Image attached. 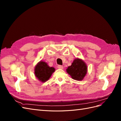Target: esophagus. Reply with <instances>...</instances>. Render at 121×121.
Segmentation results:
<instances>
[{
  "label": "esophagus",
  "instance_id": "1",
  "mask_svg": "<svg viewBox=\"0 0 121 121\" xmlns=\"http://www.w3.org/2000/svg\"><path fill=\"white\" fill-rule=\"evenodd\" d=\"M57 68H58V69H63V68H64V67L63 66V65H57Z\"/></svg>",
  "mask_w": 121,
  "mask_h": 121
}]
</instances>
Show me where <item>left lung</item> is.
Wrapping results in <instances>:
<instances>
[{"instance_id":"8db88e82","label":"left lung","mask_w":121,"mask_h":121,"mask_svg":"<svg viewBox=\"0 0 121 121\" xmlns=\"http://www.w3.org/2000/svg\"><path fill=\"white\" fill-rule=\"evenodd\" d=\"M66 71L72 79L81 81L87 74V67L83 60L77 58L74 60L72 65L68 67Z\"/></svg>"}]
</instances>
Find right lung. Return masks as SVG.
Returning a JSON list of instances; mask_svg holds the SVG:
<instances>
[{
  "mask_svg": "<svg viewBox=\"0 0 121 121\" xmlns=\"http://www.w3.org/2000/svg\"><path fill=\"white\" fill-rule=\"evenodd\" d=\"M55 71L53 67H50L46 63L40 61L35 67V75L39 81L45 82L48 80Z\"/></svg>",
  "mask_w": 121,
  "mask_h": 121,
  "instance_id": "right-lung-1",
  "label": "right lung"
}]
</instances>
